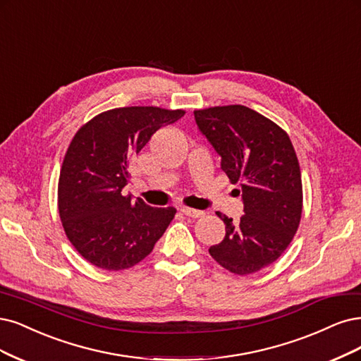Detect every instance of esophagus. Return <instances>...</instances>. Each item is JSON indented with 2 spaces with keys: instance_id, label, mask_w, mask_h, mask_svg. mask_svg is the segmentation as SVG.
I'll return each instance as SVG.
<instances>
[{
  "instance_id": "esophagus-1",
  "label": "esophagus",
  "mask_w": 361,
  "mask_h": 361,
  "mask_svg": "<svg viewBox=\"0 0 361 361\" xmlns=\"http://www.w3.org/2000/svg\"><path fill=\"white\" fill-rule=\"evenodd\" d=\"M180 212L185 216H190V218H200L204 215L203 210H197V209H191V207H182Z\"/></svg>"
}]
</instances>
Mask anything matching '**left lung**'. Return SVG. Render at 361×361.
<instances>
[{
    "instance_id": "1",
    "label": "left lung",
    "mask_w": 361,
    "mask_h": 361,
    "mask_svg": "<svg viewBox=\"0 0 361 361\" xmlns=\"http://www.w3.org/2000/svg\"><path fill=\"white\" fill-rule=\"evenodd\" d=\"M195 123L231 183H238L240 222L216 214L226 238L209 254L234 275H251L276 261L291 243L302 218V175L293 143L281 127L258 111L219 106L194 111Z\"/></svg>"
}]
</instances>
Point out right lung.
Here are the masks:
<instances>
[{
    "instance_id": "add662e5",
    "label": "right lung",
    "mask_w": 361,
    "mask_h": 361,
    "mask_svg": "<svg viewBox=\"0 0 361 361\" xmlns=\"http://www.w3.org/2000/svg\"><path fill=\"white\" fill-rule=\"evenodd\" d=\"M183 110L134 106L97 115L74 135L62 163L58 209L71 245L104 270L133 267L152 252L175 207H151L122 192L131 158Z\"/></svg>"
}]
</instances>
